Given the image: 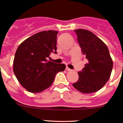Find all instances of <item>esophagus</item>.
I'll use <instances>...</instances> for the list:
<instances>
[{
	"label": "esophagus",
	"mask_w": 123,
	"mask_h": 123,
	"mask_svg": "<svg viewBox=\"0 0 123 123\" xmlns=\"http://www.w3.org/2000/svg\"><path fill=\"white\" fill-rule=\"evenodd\" d=\"M66 70H67V71H71V69H70V68H68V67H67V68H66Z\"/></svg>",
	"instance_id": "obj_1"
}]
</instances>
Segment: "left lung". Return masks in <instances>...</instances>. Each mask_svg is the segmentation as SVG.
<instances>
[{
    "label": "left lung",
    "mask_w": 123,
    "mask_h": 123,
    "mask_svg": "<svg viewBox=\"0 0 123 123\" xmlns=\"http://www.w3.org/2000/svg\"><path fill=\"white\" fill-rule=\"evenodd\" d=\"M74 31L87 62L82 71L78 72L79 79L73 86L84 94L95 92L110 79L113 68L112 59L106 44L93 32L82 29Z\"/></svg>",
    "instance_id": "1"
}]
</instances>
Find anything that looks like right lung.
I'll return each instance as SVG.
<instances>
[{
    "label": "right lung",
    "mask_w": 123,
    "mask_h": 123,
    "mask_svg": "<svg viewBox=\"0 0 123 123\" xmlns=\"http://www.w3.org/2000/svg\"><path fill=\"white\" fill-rule=\"evenodd\" d=\"M58 31H41L24 41L17 49L13 71L18 81L28 91L42 92L53 83L55 75L65 70L64 64L47 61L51 52L56 54Z\"/></svg>",
    "instance_id": "obj_1"
}]
</instances>
